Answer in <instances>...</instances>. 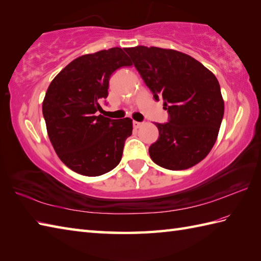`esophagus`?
I'll use <instances>...</instances> for the list:
<instances>
[{"mask_svg": "<svg viewBox=\"0 0 261 261\" xmlns=\"http://www.w3.org/2000/svg\"><path fill=\"white\" fill-rule=\"evenodd\" d=\"M142 122H138V121H134V126L136 127V129H139L140 126H142Z\"/></svg>", "mask_w": 261, "mask_h": 261, "instance_id": "34e87169", "label": "esophagus"}]
</instances>
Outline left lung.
<instances>
[{
    "instance_id": "obj_1",
    "label": "left lung",
    "mask_w": 261,
    "mask_h": 261,
    "mask_svg": "<svg viewBox=\"0 0 261 261\" xmlns=\"http://www.w3.org/2000/svg\"><path fill=\"white\" fill-rule=\"evenodd\" d=\"M156 101L164 99L167 123H154L158 140L149 147L166 169L193 167L207 156L224 114L220 84L212 71L186 54L158 47L125 48Z\"/></svg>"
}]
</instances>
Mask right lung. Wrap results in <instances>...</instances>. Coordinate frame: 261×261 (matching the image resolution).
<instances>
[{"instance_id":"right-lung-1","label":"right lung","mask_w":261,"mask_h":261,"mask_svg":"<svg viewBox=\"0 0 261 261\" xmlns=\"http://www.w3.org/2000/svg\"><path fill=\"white\" fill-rule=\"evenodd\" d=\"M125 49L111 48L74 59L55 77L42 103L48 137L59 159L84 176H99L119 165L132 120L97 115L108 97L110 77L131 66Z\"/></svg>"}]
</instances>
